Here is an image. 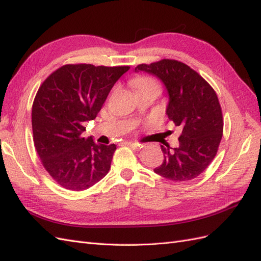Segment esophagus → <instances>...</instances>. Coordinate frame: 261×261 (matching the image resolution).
<instances>
[{
    "mask_svg": "<svg viewBox=\"0 0 261 261\" xmlns=\"http://www.w3.org/2000/svg\"><path fill=\"white\" fill-rule=\"evenodd\" d=\"M126 145L132 147V148H134V149H140L141 147H143V144L135 143V141H127V143H126Z\"/></svg>",
    "mask_w": 261,
    "mask_h": 261,
    "instance_id": "obj_1",
    "label": "esophagus"
}]
</instances>
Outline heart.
Instances as JSON below:
<instances>
[{
	"label": "heart",
	"instance_id": "obj_1",
	"mask_svg": "<svg viewBox=\"0 0 261 261\" xmlns=\"http://www.w3.org/2000/svg\"><path fill=\"white\" fill-rule=\"evenodd\" d=\"M156 85V83L152 80V78L150 77H146V76H140L135 78V80L133 81V86L135 87L136 90H140V89H144L146 87L149 86H154Z\"/></svg>",
	"mask_w": 261,
	"mask_h": 261
}]
</instances>
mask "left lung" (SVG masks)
<instances>
[{
	"instance_id": "8db88e82",
	"label": "left lung",
	"mask_w": 261,
	"mask_h": 261,
	"mask_svg": "<svg viewBox=\"0 0 261 261\" xmlns=\"http://www.w3.org/2000/svg\"><path fill=\"white\" fill-rule=\"evenodd\" d=\"M135 72L156 76L169 94V120L181 129L178 147L161 146L164 160L153 171L174 181L191 180L215 159L223 133L222 111L216 91L184 63L164 59L140 64Z\"/></svg>"
}]
</instances>
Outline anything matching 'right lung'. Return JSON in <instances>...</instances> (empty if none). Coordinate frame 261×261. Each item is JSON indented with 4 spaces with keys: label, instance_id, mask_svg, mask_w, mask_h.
I'll return each mask as SVG.
<instances>
[{
    "label": "right lung",
    "instance_id": "1",
    "mask_svg": "<svg viewBox=\"0 0 261 261\" xmlns=\"http://www.w3.org/2000/svg\"><path fill=\"white\" fill-rule=\"evenodd\" d=\"M129 66L68 64L53 72L39 88L31 124L37 153L62 187L84 191L111 168L114 144L85 138L84 123L96 118L109 92Z\"/></svg>",
    "mask_w": 261,
    "mask_h": 261
}]
</instances>
